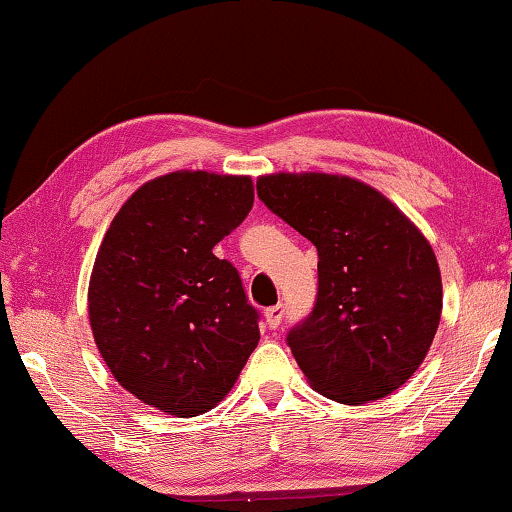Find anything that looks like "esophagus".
Listing matches in <instances>:
<instances>
[{"instance_id": "esophagus-1", "label": "esophagus", "mask_w": 512, "mask_h": 512, "mask_svg": "<svg viewBox=\"0 0 512 512\" xmlns=\"http://www.w3.org/2000/svg\"><path fill=\"white\" fill-rule=\"evenodd\" d=\"M264 319H266V326L276 331L282 324V319H285V308H282V305H273V308L264 312Z\"/></svg>"}]
</instances>
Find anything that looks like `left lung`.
<instances>
[{
    "mask_svg": "<svg viewBox=\"0 0 512 512\" xmlns=\"http://www.w3.org/2000/svg\"><path fill=\"white\" fill-rule=\"evenodd\" d=\"M257 197L317 248L315 305L287 333L310 386L342 404L400 388L441 319V273L425 236L379 190L338 174H266Z\"/></svg>",
    "mask_w": 512,
    "mask_h": 512,
    "instance_id": "1",
    "label": "left lung"
}]
</instances>
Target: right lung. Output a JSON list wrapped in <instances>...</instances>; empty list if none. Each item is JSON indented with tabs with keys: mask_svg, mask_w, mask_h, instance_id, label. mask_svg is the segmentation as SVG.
<instances>
[{
	"mask_svg": "<svg viewBox=\"0 0 512 512\" xmlns=\"http://www.w3.org/2000/svg\"><path fill=\"white\" fill-rule=\"evenodd\" d=\"M253 181L172 172L110 223L89 280V322L110 372L137 400L197 416L232 391L259 342L239 271L213 255L253 209Z\"/></svg>",
	"mask_w": 512,
	"mask_h": 512,
	"instance_id": "right-lung-1",
	"label": "right lung"
}]
</instances>
